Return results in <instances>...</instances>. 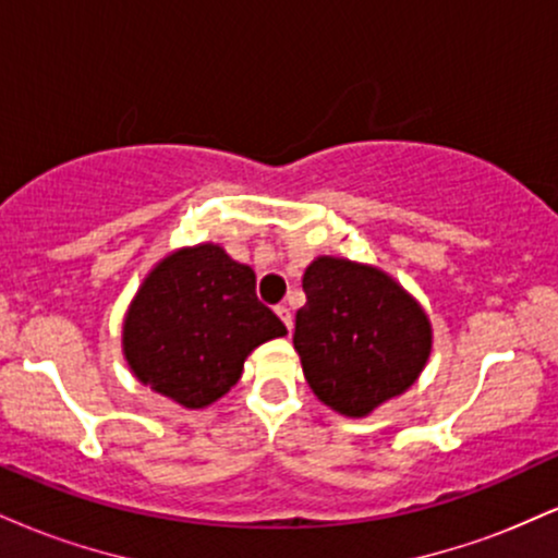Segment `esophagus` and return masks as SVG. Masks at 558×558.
Returning <instances> with one entry per match:
<instances>
[{
  "mask_svg": "<svg viewBox=\"0 0 558 558\" xmlns=\"http://www.w3.org/2000/svg\"><path fill=\"white\" fill-rule=\"evenodd\" d=\"M275 312H278V317L283 319V325H286V328L291 330V328H293V315H291V310H288L286 304H278V306H275Z\"/></svg>",
  "mask_w": 558,
  "mask_h": 558,
  "instance_id": "obj_1",
  "label": "esophagus"
}]
</instances>
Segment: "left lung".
Wrapping results in <instances>:
<instances>
[{
  "label": "left lung",
  "instance_id": "8db88e82",
  "mask_svg": "<svg viewBox=\"0 0 558 558\" xmlns=\"http://www.w3.org/2000/svg\"><path fill=\"white\" fill-rule=\"evenodd\" d=\"M304 293L293 349L325 407L343 417H369L417 383L430 360L433 325L393 275L317 257L304 270Z\"/></svg>",
  "mask_w": 558,
  "mask_h": 558
}]
</instances>
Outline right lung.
<instances>
[{
  "instance_id": "1",
  "label": "right lung",
  "mask_w": 558,
  "mask_h": 558,
  "mask_svg": "<svg viewBox=\"0 0 558 558\" xmlns=\"http://www.w3.org/2000/svg\"><path fill=\"white\" fill-rule=\"evenodd\" d=\"M286 332L257 299L252 267L220 243H196L146 272L123 319V356L141 386L204 409L239 383L257 345Z\"/></svg>"
}]
</instances>
